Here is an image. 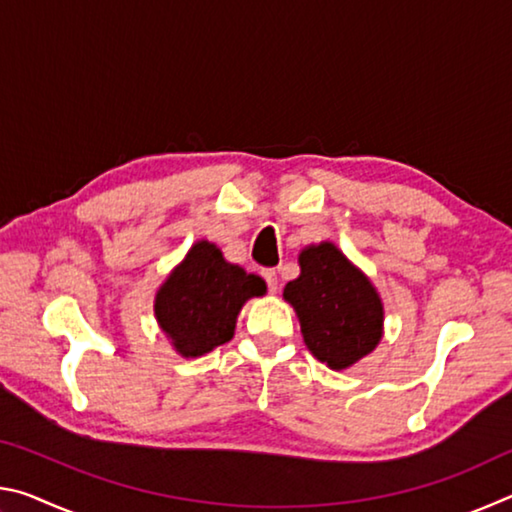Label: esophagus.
I'll return each mask as SVG.
<instances>
[{
    "instance_id": "obj_1",
    "label": "esophagus",
    "mask_w": 512,
    "mask_h": 512,
    "mask_svg": "<svg viewBox=\"0 0 512 512\" xmlns=\"http://www.w3.org/2000/svg\"><path fill=\"white\" fill-rule=\"evenodd\" d=\"M262 275H264V280L268 284V291L275 293L277 291V273L275 271H264Z\"/></svg>"
}]
</instances>
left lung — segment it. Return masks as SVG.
<instances>
[{
    "instance_id": "obj_1",
    "label": "left lung",
    "mask_w": 512,
    "mask_h": 512,
    "mask_svg": "<svg viewBox=\"0 0 512 512\" xmlns=\"http://www.w3.org/2000/svg\"><path fill=\"white\" fill-rule=\"evenodd\" d=\"M300 275L284 287L309 352L327 368L345 370L384 336V302L370 277L332 241L300 250Z\"/></svg>"
}]
</instances>
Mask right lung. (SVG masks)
Here are the masks:
<instances>
[{
	"label": "right lung",
	"mask_w": 512,
	"mask_h": 512,
	"mask_svg": "<svg viewBox=\"0 0 512 512\" xmlns=\"http://www.w3.org/2000/svg\"><path fill=\"white\" fill-rule=\"evenodd\" d=\"M264 293L262 277L230 264L219 246L201 239L155 291L153 314L171 348L196 359L228 343L241 307Z\"/></svg>",
	"instance_id": "right-lung-1"
}]
</instances>
